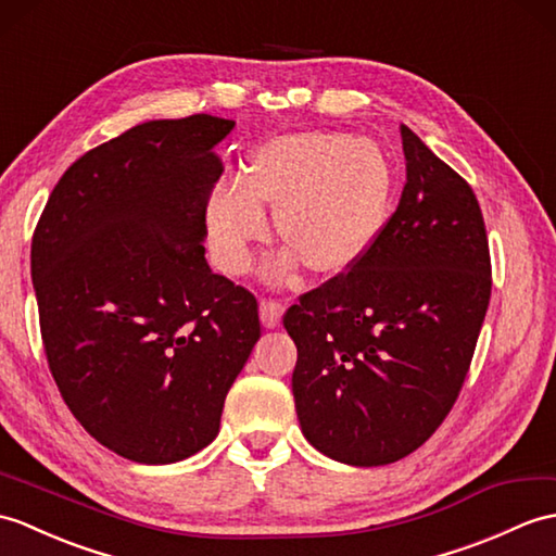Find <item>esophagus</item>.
<instances>
[{
    "instance_id": "1",
    "label": "esophagus",
    "mask_w": 556,
    "mask_h": 556,
    "mask_svg": "<svg viewBox=\"0 0 556 556\" xmlns=\"http://www.w3.org/2000/svg\"><path fill=\"white\" fill-rule=\"evenodd\" d=\"M281 313H283V303H279L275 299H263L261 301V319H263V325L267 329H275L279 325Z\"/></svg>"
}]
</instances>
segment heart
Here are the masks:
<instances>
[{"label":"heart","instance_id":"obj_1","mask_svg":"<svg viewBox=\"0 0 556 556\" xmlns=\"http://www.w3.org/2000/svg\"><path fill=\"white\" fill-rule=\"evenodd\" d=\"M391 197V161L374 139L289 132L251 153L243 182L229 179L213 189L205 225L219 267L239 275L267 235L263 208H273L277 239L287 247L275 273L301 261L307 273L333 277L374 247Z\"/></svg>","mask_w":556,"mask_h":556}]
</instances>
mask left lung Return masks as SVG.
<instances>
[{
  "label": "left lung",
  "mask_w": 556,
  "mask_h": 556,
  "mask_svg": "<svg viewBox=\"0 0 556 556\" xmlns=\"http://www.w3.org/2000/svg\"><path fill=\"white\" fill-rule=\"evenodd\" d=\"M407 182L374 247L283 315L301 431L353 467L415 453L467 379L490 303V251L476 193L400 125Z\"/></svg>",
  "instance_id": "left-lung-1"
}]
</instances>
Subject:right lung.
Masks as SVG:
<instances>
[{
    "label": "right lung",
    "instance_id": "1",
    "mask_svg": "<svg viewBox=\"0 0 556 556\" xmlns=\"http://www.w3.org/2000/svg\"><path fill=\"white\" fill-rule=\"evenodd\" d=\"M235 121H149L77 159L35 227L47 363L85 431L139 464L197 455L261 339L251 291L205 263L215 147Z\"/></svg>",
    "mask_w": 556,
    "mask_h": 556
}]
</instances>
